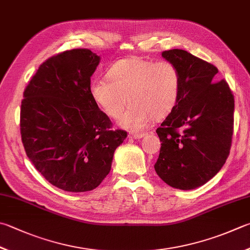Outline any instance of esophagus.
<instances>
[{
  "mask_svg": "<svg viewBox=\"0 0 250 250\" xmlns=\"http://www.w3.org/2000/svg\"><path fill=\"white\" fill-rule=\"evenodd\" d=\"M147 135V133H130L128 136L130 138H134V139H140L145 137V136Z\"/></svg>",
  "mask_w": 250,
  "mask_h": 250,
  "instance_id": "1",
  "label": "esophagus"
}]
</instances>
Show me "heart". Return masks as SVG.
<instances>
[{"label": "heart", "instance_id": "b5f03b06", "mask_svg": "<svg viewBox=\"0 0 250 250\" xmlns=\"http://www.w3.org/2000/svg\"><path fill=\"white\" fill-rule=\"evenodd\" d=\"M106 79L90 83L92 100L112 119L120 116L128 100L130 105L119 124L133 131L146 128L152 117L161 120L171 114L181 92L180 72L168 61L120 60L107 69Z\"/></svg>", "mask_w": 250, "mask_h": 250}]
</instances>
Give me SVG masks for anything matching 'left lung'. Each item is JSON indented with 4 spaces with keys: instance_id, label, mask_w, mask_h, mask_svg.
Here are the masks:
<instances>
[{
    "instance_id": "left-lung-1",
    "label": "left lung",
    "mask_w": 250,
    "mask_h": 250,
    "mask_svg": "<svg viewBox=\"0 0 250 250\" xmlns=\"http://www.w3.org/2000/svg\"><path fill=\"white\" fill-rule=\"evenodd\" d=\"M162 56L178 68L177 104L157 129L161 141L154 169L163 182L195 189L218 173L229 154L234 127V96L228 83L214 82L218 68L173 49Z\"/></svg>"
}]
</instances>
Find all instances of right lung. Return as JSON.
Segmentation results:
<instances>
[{
	"instance_id": "obj_1",
	"label": "right lung",
	"mask_w": 250,
	"mask_h": 250,
	"mask_svg": "<svg viewBox=\"0 0 250 250\" xmlns=\"http://www.w3.org/2000/svg\"><path fill=\"white\" fill-rule=\"evenodd\" d=\"M100 56L62 52L40 65L25 91L21 134L27 157L52 185L70 192L97 188L127 137L92 100L90 77Z\"/></svg>"
}]
</instances>
